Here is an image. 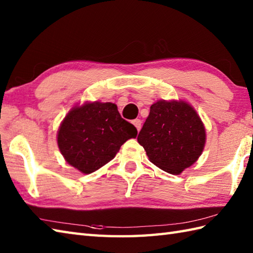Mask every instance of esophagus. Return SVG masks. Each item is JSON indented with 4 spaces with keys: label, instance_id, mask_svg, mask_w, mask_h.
<instances>
[{
    "label": "esophagus",
    "instance_id": "obj_1",
    "mask_svg": "<svg viewBox=\"0 0 253 253\" xmlns=\"http://www.w3.org/2000/svg\"><path fill=\"white\" fill-rule=\"evenodd\" d=\"M131 123L133 124V126L137 128L138 131L141 129V121L140 120H133Z\"/></svg>",
    "mask_w": 253,
    "mask_h": 253
}]
</instances>
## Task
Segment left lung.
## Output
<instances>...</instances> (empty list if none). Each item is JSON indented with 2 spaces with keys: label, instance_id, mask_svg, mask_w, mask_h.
<instances>
[{
  "label": "left lung",
  "instance_id": "8db88e82",
  "mask_svg": "<svg viewBox=\"0 0 253 253\" xmlns=\"http://www.w3.org/2000/svg\"><path fill=\"white\" fill-rule=\"evenodd\" d=\"M149 161L169 174L179 175L200 157L206 127L197 111L182 100H159L138 135Z\"/></svg>",
  "mask_w": 253,
  "mask_h": 253
}]
</instances>
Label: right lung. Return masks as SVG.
Segmentation results:
<instances>
[{
    "instance_id": "right-lung-1",
    "label": "right lung",
    "mask_w": 253,
    "mask_h": 253,
    "mask_svg": "<svg viewBox=\"0 0 253 253\" xmlns=\"http://www.w3.org/2000/svg\"><path fill=\"white\" fill-rule=\"evenodd\" d=\"M132 124L111 102H84L71 109L57 131V146L66 162L91 174L115 158L122 144L137 137Z\"/></svg>"
}]
</instances>
